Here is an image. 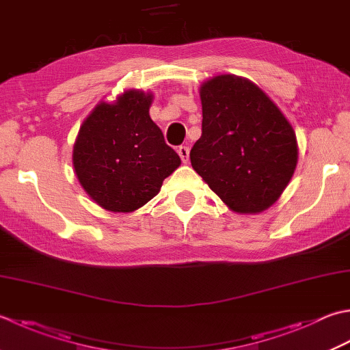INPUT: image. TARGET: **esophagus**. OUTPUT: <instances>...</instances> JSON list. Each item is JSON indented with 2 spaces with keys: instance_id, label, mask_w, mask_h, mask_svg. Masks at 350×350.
I'll use <instances>...</instances> for the list:
<instances>
[{
  "instance_id": "esophagus-1",
  "label": "esophagus",
  "mask_w": 350,
  "mask_h": 350,
  "mask_svg": "<svg viewBox=\"0 0 350 350\" xmlns=\"http://www.w3.org/2000/svg\"><path fill=\"white\" fill-rule=\"evenodd\" d=\"M177 153H179V156H180V159H182L183 163L188 162V156H189V148H188V147L180 146L179 148H177Z\"/></svg>"
}]
</instances>
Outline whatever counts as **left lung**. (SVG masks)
Wrapping results in <instances>:
<instances>
[{
	"label": "left lung",
	"mask_w": 350,
	"mask_h": 350,
	"mask_svg": "<svg viewBox=\"0 0 350 350\" xmlns=\"http://www.w3.org/2000/svg\"><path fill=\"white\" fill-rule=\"evenodd\" d=\"M202 136L189 153L203 182L237 214L275 204L296 171L294 129L261 88L235 74L200 85Z\"/></svg>",
	"instance_id": "left-lung-1"
}]
</instances>
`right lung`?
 I'll list each match as a JSON object with an SVG mask.
<instances>
[{
  "instance_id": "add662e5",
  "label": "right lung",
  "mask_w": 350,
  "mask_h": 350,
  "mask_svg": "<svg viewBox=\"0 0 350 350\" xmlns=\"http://www.w3.org/2000/svg\"><path fill=\"white\" fill-rule=\"evenodd\" d=\"M154 95L127 89L100 101L81 122L72 147L77 180L109 212H133L161 191L180 157L150 118Z\"/></svg>"
}]
</instances>
